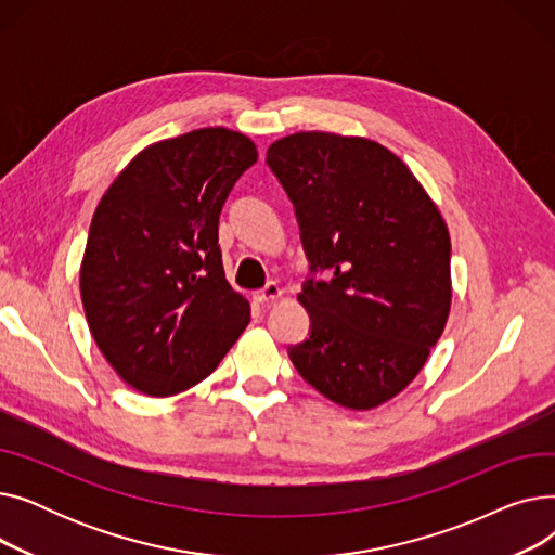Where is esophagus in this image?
Here are the masks:
<instances>
[{
	"label": "esophagus",
	"instance_id": "34e87169",
	"mask_svg": "<svg viewBox=\"0 0 555 555\" xmlns=\"http://www.w3.org/2000/svg\"><path fill=\"white\" fill-rule=\"evenodd\" d=\"M281 295H283L281 285H279L276 281H270L266 287L258 289V293L254 295V299H256L258 304H272V301H276Z\"/></svg>",
	"mask_w": 555,
	"mask_h": 555
}]
</instances>
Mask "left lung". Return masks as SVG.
Wrapping results in <instances>:
<instances>
[{
	"instance_id": "1",
	"label": "left lung",
	"mask_w": 555,
	"mask_h": 555,
	"mask_svg": "<svg viewBox=\"0 0 555 555\" xmlns=\"http://www.w3.org/2000/svg\"><path fill=\"white\" fill-rule=\"evenodd\" d=\"M266 162L295 204L310 262L299 295L310 333L289 360L333 402L373 410L414 380L446 328L448 227L414 172L371 139L297 132Z\"/></svg>"
}]
</instances>
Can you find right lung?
I'll return each mask as SVG.
<instances>
[{
	"mask_svg": "<svg viewBox=\"0 0 555 555\" xmlns=\"http://www.w3.org/2000/svg\"><path fill=\"white\" fill-rule=\"evenodd\" d=\"M258 159L241 132L202 128L141 151L92 218L80 297L92 337L132 389L175 396L204 380L249 324L224 279L218 220Z\"/></svg>",
	"mask_w": 555,
	"mask_h": 555,
	"instance_id": "add662e5",
	"label": "right lung"
}]
</instances>
